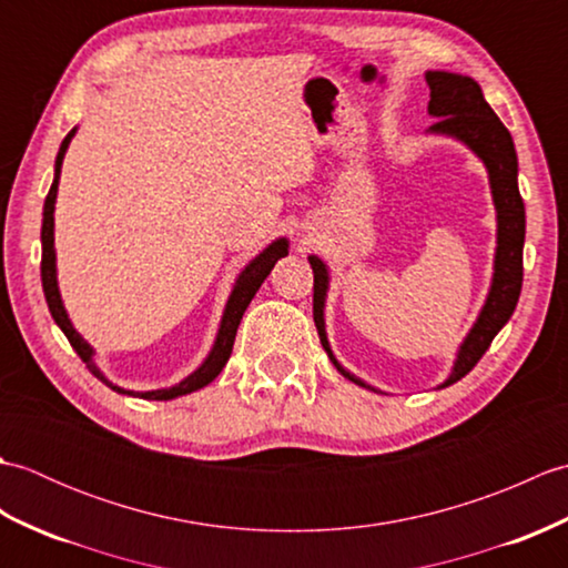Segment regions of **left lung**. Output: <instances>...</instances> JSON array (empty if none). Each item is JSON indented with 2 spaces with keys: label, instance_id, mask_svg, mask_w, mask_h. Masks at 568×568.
Masks as SVG:
<instances>
[{
  "label": "left lung",
  "instance_id": "1",
  "mask_svg": "<svg viewBox=\"0 0 568 568\" xmlns=\"http://www.w3.org/2000/svg\"><path fill=\"white\" fill-rule=\"evenodd\" d=\"M425 80L429 84V116L437 119L427 134L446 136L478 155V161L486 165L493 204H496V258H493V277L486 295V303L480 307L474 327L464 336L458 346L449 378L439 388H446L456 381H462L466 373L474 368L480 356L488 352L490 342L496 334L508 324L517 307L523 291V246H525V202L517 187V153L510 131L503 126L496 112L484 98L480 84L449 70H427ZM312 273H315V300H312V315L320 332V342L327 352L334 368L344 378L361 385V388L383 393L376 385L361 381L352 371H346L336 361L329 339L327 324H324V305H327L329 293V268L320 256H307Z\"/></svg>",
  "mask_w": 568,
  "mask_h": 568
}]
</instances>
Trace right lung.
I'll return each mask as SVG.
<instances>
[{
    "label": "right lung",
    "instance_id": "add662e5",
    "mask_svg": "<svg viewBox=\"0 0 568 568\" xmlns=\"http://www.w3.org/2000/svg\"><path fill=\"white\" fill-rule=\"evenodd\" d=\"M78 126L70 131V134L63 139L55 155V173H53V185L48 190V197L43 204V226H41V283H43V293H45V303L48 310H51V317L55 320V324L63 334L68 336L70 346L75 348L78 356L84 361V366L90 368V373L94 378H100L106 388H112L114 393H122V395H134V397H143V400H173V397L180 395H187V393H195L204 385H210L216 376H220L222 368L226 366L229 356H232V348H234V339H236V329H239V322L244 317V312L248 307V303L253 300V295L258 293L261 283L268 277V273L273 271V265L287 256V248H291V241L285 236L271 241L268 246H265L256 258H251L244 271L236 275V281L232 285V293H229V300L224 305L222 312V320H220V329H216L214 336V344L210 348V354L204 356L202 364L185 376L180 383L171 385V388H159V390H126L122 385L112 383L110 378L104 376L102 368L98 366V361H94V348L82 339V334L72 327V322L68 317V310L63 305V297H60V287H58V268H55V197H58V183H60V168H63V159H65V151L70 146L72 136H75Z\"/></svg>",
    "mask_w": 568,
    "mask_h": 568
}]
</instances>
